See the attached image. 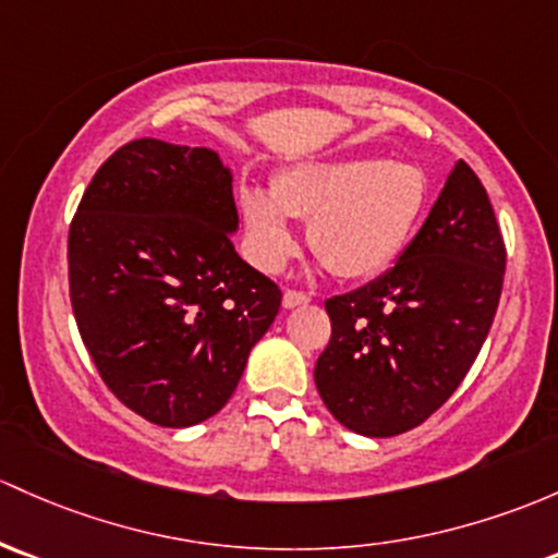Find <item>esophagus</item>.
<instances>
[{
  "label": "esophagus",
  "instance_id": "1",
  "mask_svg": "<svg viewBox=\"0 0 558 558\" xmlns=\"http://www.w3.org/2000/svg\"><path fill=\"white\" fill-rule=\"evenodd\" d=\"M310 296L307 294H299V291H286L283 294V307L286 310H294L299 304H307Z\"/></svg>",
  "mask_w": 558,
  "mask_h": 558
}]
</instances>
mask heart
Here are the masks:
<instances>
[{
  "label": "heart",
  "mask_w": 558,
  "mask_h": 558,
  "mask_svg": "<svg viewBox=\"0 0 558 558\" xmlns=\"http://www.w3.org/2000/svg\"><path fill=\"white\" fill-rule=\"evenodd\" d=\"M427 203V181L409 162L353 160L299 162L272 190L245 186L240 216L251 259L278 272L294 254L289 219L307 221V245L342 280L385 272L407 248Z\"/></svg>",
  "instance_id": "heart-1"
}]
</instances>
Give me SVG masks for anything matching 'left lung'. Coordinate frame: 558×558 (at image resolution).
I'll return each instance as SVG.
<instances>
[{"label": "left lung", "mask_w": 558, "mask_h": 558, "mask_svg": "<svg viewBox=\"0 0 558 558\" xmlns=\"http://www.w3.org/2000/svg\"><path fill=\"white\" fill-rule=\"evenodd\" d=\"M506 245L478 175L454 162L396 264L326 302L315 385L333 420L368 438L407 433L465 379L500 304Z\"/></svg>", "instance_id": "8db88e82"}]
</instances>
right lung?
<instances>
[{
	"mask_svg": "<svg viewBox=\"0 0 558 558\" xmlns=\"http://www.w3.org/2000/svg\"><path fill=\"white\" fill-rule=\"evenodd\" d=\"M219 151L138 138L98 168L69 230V291L87 353L128 409L162 427L214 417L280 289L238 256Z\"/></svg>",
	"mask_w": 558,
	"mask_h": 558,
	"instance_id": "add662e5",
	"label": "right lung"
}]
</instances>
